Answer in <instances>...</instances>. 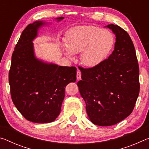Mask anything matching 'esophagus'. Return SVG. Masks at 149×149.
Returning a JSON list of instances; mask_svg holds the SVG:
<instances>
[{"label": "esophagus", "instance_id": "1", "mask_svg": "<svg viewBox=\"0 0 149 149\" xmlns=\"http://www.w3.org/2000/svg\"><path fill=\"white\" fill-rule=\"evenodd\" d=\"M81 72L79 71V70H77V80L81 79Z\"/></svg>", "mask_w": 149, "mask_h": 149}]
</instances>
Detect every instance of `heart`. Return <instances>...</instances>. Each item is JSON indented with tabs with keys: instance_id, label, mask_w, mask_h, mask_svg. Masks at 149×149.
<instances>
[{
	"instance_id": "1",
	"label": "heart",
	"mask_w": 149,
	"mask_h": 149,
	"mask_svg": "<svg viewBox=\"0 0 149 149\" xmlns=\"http://www.w3.org/2000/svg\"><path fill=\"white\" fill-rule=\"evenodd\" d=\"M114 43L112 34L93 26H79L68 35L67 45H62L65 53L70 58L81 54V62L87 67L94 68L104 62Z\"/></svg>"
}]
</instances>
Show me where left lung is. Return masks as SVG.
Instances as JSON below:
<instances>
[{"label": "left lung", "mask_w": 149, "mask_h": 149, "mask_svg": "<svg viewBox=\"0 0 149 149\" xmlns=\"http://www.w3.org/2000/svg\"><path fill=\"white\" fill-rule=\"evenodd\" d=\"M107 27L116 35L114 50L97 67L81 68L77 86L93 123L115 125L131 114L139 94V68L129 34L117 25Z\"/></svg>", "instance_id": "obj_1"}]
</instances>
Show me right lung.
Wrapping results in <instances>:
<instances>
[{
  "mask_svg": "<svg viewBox=\"0 0 149 149\" xmlns=\"http://www.w3.org/2000/svg\"><path fill=\"white\" fill-rule=\"evenodd\" d=\"M64 17H57L58 22ZM46 24L36 21L22 32L12 56L9 84L15 107L26 120L39 123L56 120L65 88L76 81V68L46 63L35 56L33 40Z\"/></svg>",
  "mask_w": 149,
  "mask_h": 149,
  "instance_id": "1",
  "label": "right lung"
}]
</instances>
